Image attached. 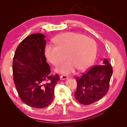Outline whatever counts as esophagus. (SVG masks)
I'll use <instances>...</instances> for the list:
<instances>
[{
  "label": "esophagus",
  "mask_w": 127,
  "mask_h": 127,
  "mask_svg": "<svg viewBox=\"0 0 127 127\" xmlns=\"http://www.w3.org/2000/svg\"><path fill=\"white\" fill-rule=\"evenodd\" d=\"M68 78V77L66 75H61L60 76V79L62 80H65Z\"/></svg>",
  "instance_id": "obj_1"
}]
</instances>
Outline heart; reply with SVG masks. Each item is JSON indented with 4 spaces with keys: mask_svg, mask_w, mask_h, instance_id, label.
I'll list each match as a JSON object with an SVG mask.
<instances>
[{
    "mask_svg": "<svg viewBox=\"0 0 127 127\" xmlns=\"http://www.w3.org/2000/svg\"><path fill=\"white\" fill-rule=\"evenodd\" d=\"M57 45L46 46L45 55L53 65L58 66L66 58H68L58 68L57 71L64 74L74 72L76 68L84 70L89 68L96 56L95 41L82 34L67 32L60 34L56 39Z\"/></svg>",
    "mask_w": 127,
    "mask_h": 127,
    "instance_id": "1",
    "label": "heart"
}]
</instances>
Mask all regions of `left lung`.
I'll list each match as a JSON object with an SVG mask.
<instances>
[{
  "label": "left lung",
  "instance_id": "obj_1",
  "mask_svg": "<svg viewBox=\"0 0 127 127\" xmlns=\"http://www.w3.org/2000/svg\"><path fill=\"white\" fill-rule=\"evenodd\" d=\"M113 73L111 64L104 59L103 64L92 67L80 77H76L77 87L75 98L80 103L90 105L98 101L106 95Z\"/></svg>",
  "mask_w": 127,
  "mask_h": 127
}]
</instances>
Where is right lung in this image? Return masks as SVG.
Returning a JSON list of instances; mask_svg holds the SVG:
<instances>
[{"mask_svg":"<svg viewBox=\"0 0 127 127\" xmlns=\"http://www.w3.org/2000/svg\"><path fill=\"white\" fill-rule=\"evenodd\" d=\"M43 34H33L23 40L15 51L13 62L14 81L21 100L26 104L42 109L53 99L54 89L60 80L50 75L44 55L46 40Z\"/></svg>","mask_w":127,"mask_h":127,"instance_id":"obj_1","label":"right lung"}]
</instances>
